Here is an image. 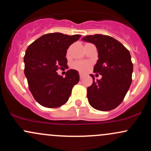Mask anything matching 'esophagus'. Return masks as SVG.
I'll return each instance as SVG.
<instances>
[{
    "instance_id": "1",
    "label": "esophagus",
    "mask_w": 151,
    "mask_h": 151,
    "mask_svg": "<svg viewBox=\"0 0 151 151\" xmlns=\"http://www.w3.org/2000/svg\"><path fill=\"white\" fill-rule=\"evenodd\" d=\"M83 77H84V74L82 73H79V77H80V79H82Z\"/></svg>"
}]
</instances>
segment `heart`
Instances as JSON below:
<instances>
[{"instance_id": "1", "label": "heart", "mask_w": 151, "mask_h": 151, "mask_svg": "<svg viewBox=\"0 0 151 151\" xmlns=\"http://www.w3.org/2000/svg\"><path fill=\"white\" fill-rule=\"evenodd\" d=\"M90 67V63L86 62H81V61H77L74 62L73 65H72V67L75 70H77L79 72H84L86 70H88V69Z\"/></svg>"}]
</instances>
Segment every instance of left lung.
Listing matches in <instances>:
<instances>
[{
    "mask_svg": "<svg viewBox=\"0 0 151 151\" xmlns=\"http://www.w3.org/2000/svg\"><path fill=\"white\" fill-rule=\"evenodd\" d=\"M82 40L91 42L98 50L99 59L93 72L102 76L87 88L89 104L96 110L111 111L123 101L132 81L133 63L129 51L120 42L108 35H87Z\"/></svg>",
    "mask_w": 151,
    "mask_h": 151,
    "instance_id": "8db88e82",
    "label": "left lung"
}]
</instances>
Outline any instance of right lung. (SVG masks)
<instances>
[{
  "label": "right lung",
  "instance_id": "right-lung-1",
  "mask_svg": "<svg viewBox=\"0 0 151 151\" xmlns=\"http://www.w3.org/2000/svg\"><path fill=\"white\" fill-rule=\"evenodd\" d=\"M80 37L81 35L45 34L26 50L24 73L30 92L42 106L57 108L65 104L73 86L79 82L77 70H68L65 77L59 75L57 71L67 67V50Z\"/></svg>",
  "mask_w": 151,
  "mask_h": 151
}]
</instances>
